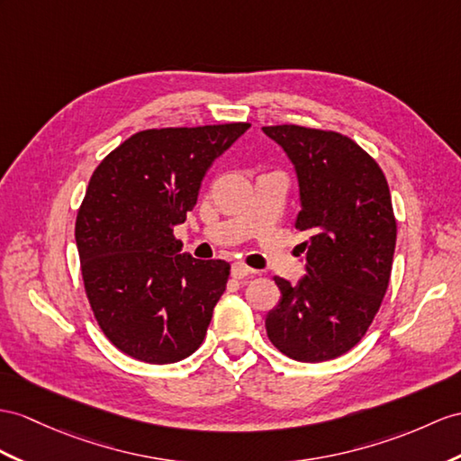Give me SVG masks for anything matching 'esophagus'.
<instances>
[{"label": "esophagus", "mask_w": 461, "mask_h": 461, "mask_svg": "<svg viewBox=\"0 0 461 461\" xmlns=\"http://www.w3.org/2000/svg\"><path fill=\"white\" fill-rule=\"evenodd\" d=\"M230 274H232L234 279H244V277H249L250 274H254V269H250L249 266L242 264V262H237V264H232Z\"/></svg>", "instance_id": "34e87169"}]
</instances>
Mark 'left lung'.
<instances>
[{
	"instance_id": "obj_1",
	"label": "left lung",
	"mask_w": 461,
	"mask_h": 461,
	"mask_svg": "<svg viewBox=\"0 0 461 461\" xmlns=\"http://www.w3.org/2000/svg\"><path fill=\"white\" fill-rule=\"evenodd\" d=\"M295 164L309 240L307 276L274 277L282 299L267 312V339L297 362L334 360L360 342L389 285L397 221L379 164L346 134L301 125L262 127Z\"/></svg>"
}]
</instances>
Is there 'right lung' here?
Masks as SVG:
<instances>
[{"label":"right lung","instance_id":"right-lung-1","mask_svg":"<svg viewBox=\"0 0 461 461\" xmlns=\"http://www.w3.org/2000/svg\"><path fill=\"white\" fill-rule=\"evenodd\" d=\"M250 122L134 132L89 179L76 244L89 307L121 352L174 364L203 342L230 264L179 254L174 227L197 203L215 158Z\"/></svg>","mask_w":461,"mask_h":461}]
</instances>
